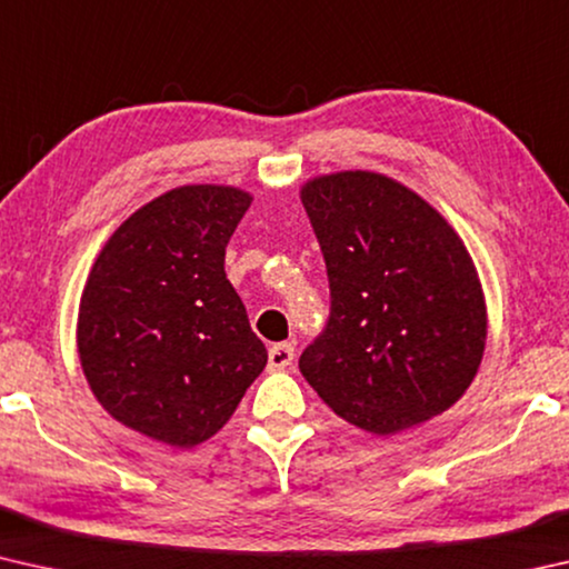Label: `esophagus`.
<instances>
[{
    "label": "esophagus",
    "instance_id": "34e87169",
    "mask_svg": "<svg viewBox=\"0 0 569 569\" xmlns=\"http://www.w3.org/2000/svg\"><path fill=\"white\" fill-rule=\"evenodd\" d=\"M293 361V346L291 343H273L268 349V369L271 371H283L286 366Z\"/></svg>",
    "mask_w": 569,
    "mask_h": 569
}]
</instances>
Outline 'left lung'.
Returning a JSON list of instances; mask_svg holds the SVG:
<instances>
[{"label": "left lung", "mask_w": 569, "mask_h": 569, "mask_svg": "<svg viewBox=\"0 0 569 569\" xmlns=\"http://www.w3.org/2000/svg\"><path fill=\"white\" fill-rule=\"evenodd\" d=\"M301 200L331 288L326 329L298 359L353 427L389 437L461 399L487 341L475 261L427 200L369 170L308 180Z\"/></svg>", "instance_id": "left-lung-1"}]
</instances>
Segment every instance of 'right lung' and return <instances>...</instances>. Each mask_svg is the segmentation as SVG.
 Returning a JSON list of instances; mask_svg holds the SVG:
<instances>
[{
  "label": "right lung",
  "mask_w": 569,
  "mask_h": 569,
  "mask_svg": "<svg viewBox=\"0 0 569 569\" xmlns=\"http://www.w3.org/2000/svg\"><path fill=\"white\" fill-rule=\"evenodd\" d=\"M250 200L230 186L162 192L114 230L84 283V379L112 419L162 445L213 437L266 369L226 278V246Z\"/></svg>",
  "instance_id": "obj_1"
}]
</instances>
